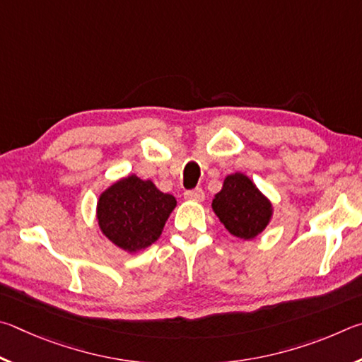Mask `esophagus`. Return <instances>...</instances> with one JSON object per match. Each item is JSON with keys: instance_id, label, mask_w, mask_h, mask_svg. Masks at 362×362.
<instances>
[{"instance_id": "34e87169", "label": "esophagus", "mask_w": 362, "mask_h": 362, "mask_svg": "<svg viewBox=\"0 0 362 362\" xmlns=\"http://www.w3.org/2000/svg\"><path fill=\"white\" fill-rule=\"evenodd\" d=\"M185 199L191 202H204L205 194L200 187H195V189H191V191L185 192Z\"/></svg>"}]
</instances>
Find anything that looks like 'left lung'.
<instances>
[{"instance_id": "left-lung-1", "label": "left lung", "mask_w": 362, "mask_h": 362, "mask_svg": "<svg viewBox=\"0 0 362 362\" xmlns=\"http://www.w3.org/2000/svg\"><path fill=\"white\" fill-rule=\"evenodd\" d=\"M213 210L232 235L245 240L259 235L272 218V204L242 173L226 177L213 200Z\"/></svg>"}]
</instances>
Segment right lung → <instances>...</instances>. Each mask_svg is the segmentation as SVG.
I'll list each match as a JSON object with an SVG mask.
<instances>
[{"label":"right lung","mask_w":362,"mask_h":362,"mask_svg":"<svg viewBox=\"0 0 362 362\" xmlns=\"http://www.w3.org/2000/svg\"><path fill=\"white\" fill-rule=\"evenodd\" d=\"M176 199L158 191L152 181L130 175L100 195L97 219L101 232L125 251H138L160 237Z\"/></svg>","instance_id":"add662e5"}]
</instances>
